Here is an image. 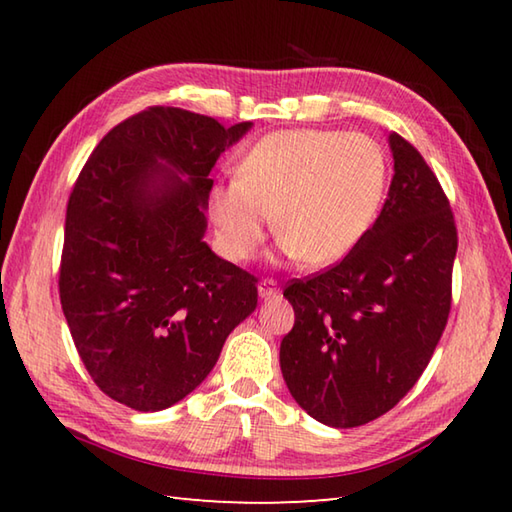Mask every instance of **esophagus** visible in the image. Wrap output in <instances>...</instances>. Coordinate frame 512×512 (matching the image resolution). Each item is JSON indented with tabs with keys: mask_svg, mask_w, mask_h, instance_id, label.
<instances>
[{
	"mask_svg": "<svg viewBox=\"0 0 512 512\" xmlns=\"http://www.w3.org/2000/svg\"><path fill=\"white\" fill-rule=\"evenodd\" d=\"M279 295V286L275 279H262L259 281V297L262 299H273Z\"/></svg>",
	"mask_w": 512,
	"mask_h": 512,
	"instance_id": "obj_1",
	"label": "esophagus"
}]
</instances>
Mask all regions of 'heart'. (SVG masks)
<instances>
[{
  "mask_svg": "<svg viewBox=\"0 0 512 512\" xmlns=\"http://www.w3.org/2000/svg\"><path fill=\"white\" fill-rule=\"evenodd\" d=\"M387 158L374 138L334 129H284L244 156L239 178L215 182L209 215L233 262H248L273 222L281 248L308 266H330L374 224Z\"/></svg>",
  "mask_w": 512,
  "mask_h": 512,
  "instance_id": "obj_1",
  "label": "heart"
}]
</instances>
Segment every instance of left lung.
Listing matches in <instances>:
<instances>
[{
  "mask_svg": "<svg viewBox=\"0 0 512 512\" xmlns=\"http://www.w3.org/2000/svg\"><path fill=\"white\" fill-rule=\"evenodd\" d=\"M394 178L383 211L341 262L292 279L295 325L279 350L292 398L328 427L394 409L418 383L451 310L458 228L420 151L389 134Z\"/></svg>",
  "mask_w": 512,
  "mask_h": 512,
  "instance_id": "1",
  "label": "left lung"
}]
</instances>
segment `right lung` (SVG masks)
Listing matches in <instances>:
<instances>
[{
    "mask_svg": "<svg viewBox=\"0 0 512 512\" xmlns=\"http://www.w3.org/2000/svg\"><path fill=\"white\" fill-rule=\"evenodd\" d=\"M250 125L147 107L103 136L74 182L61 308L96 387L121 405H176L209 376L226 336L257 308L255 275L202 242L209 173Z\"/></svg>",
    "mask_w": 512,
    "mask_h": 512,
    "instance_id": "right-lung-1",
    "label": "right lung"
}]
</instances>
